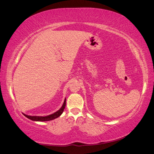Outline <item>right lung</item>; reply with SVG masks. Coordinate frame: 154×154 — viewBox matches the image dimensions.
Returning a JSON list of instances; mask_svg holds the SVG:
<instances>
[{"mask_svg":"<svg viewBox=\"0 0 154 154\" xmlns=\"http://www.w3.org/2000/svg\"><path fill=\"white\" fill-rule=\"evenodd\" d=\"M66 99H65V100H64V102L63 103V105L62 106V108H61L58 111H57L56 112L54 113L51 115H49L48 116H45V117H42V116H27L26 115V114H23V115L26 116V117H27L28 119H29L31 120H33V121H51L52 119H54L58 117L59 116H61V114H62L63 112L64 108H65L66 107Z\"/></svg>","mask_w":154,"mask_h":154,"instance_id":"add662e5","label":"right lung"}]
</instances>
